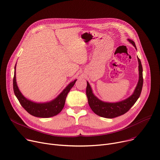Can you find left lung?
Listing matches in <instances>:
<instances>
[{
  "instance_id": "1",
  "label": "left lung",
  "mask_w": 160,
  "mask_h": 160,
  "mask_svg": "<svg viewBox=\"0 0 160 160\" xmlns=\"http://www.w3.org/2000/svg\"><path fill=\"white\" fill-rule=\"evenodd\" d=\"M128 40L136 49L134 42L131 39H128ZM138 63H139V66H138V68H139V80H138V84L133 94L131 97L124 100L116 103H109L99 100L92 93V91L89 82H87L86 95L88 100V103L91 109L95 114L106 118H116V117L120 116L126 113L136 103L140 96L143 83V68L142 63L138 57Z\"/></svg>"
}]
</instances>
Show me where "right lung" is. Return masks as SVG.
Wrapping results in <instances>:
<instances>
[{
  "instance_id": "right-lung-1",
  "label": "right lung",
  "mask_w": 160,
  "mask_h": 160,
  "mask_svg": "<svg viewBox=\"0 0 160 160\" xmlns=\"http://www.w3.org/2000/svg\"><path fill=\"white\" fill-rule=\"evenodd\" d=\"M16 65L13 77V91L16 97L19 101L22 108L30 114L39 118H49L57 115L61 112L64 107L66 97L70 89L73 87L77 80L71 82L68 86L63 90L58 97L51 102L46 103H36L28 100L20 92L16 82Z\"/></svg>"
}]
</instances>
